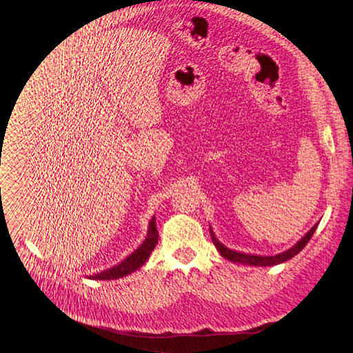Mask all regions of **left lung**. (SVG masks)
Segmentation results:
<instances>
[{
    "label": "left lung",
    "mask_w": 353,
    "mask_h": 353,
    "mask_svg": "<svg viewBox=\"0 0 353 353\" xmlns=\"http://www.w3.org/2000/svg\"><path fill=\"white\" fill-rule=\"evenodd\" d=\"M319 226V222L303 236L301 237L294 245H292L289 250L283 251V253H279L276 256H256V254H247V253H240V251L236 250H230L226 245H223L215 236L212 228L210 226V232H211V237L212 241L216 247V250L221 253V256L232 263H239L243 265H254V267H271V265H278L282 264L290 259H293L297 253H300L301 250L305 248V245L309 243V240L312 239V236L314 234L316 229Z\"/></svg>",
    "instance_id": "1"
}]
</instances>
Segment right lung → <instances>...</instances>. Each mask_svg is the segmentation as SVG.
<instances>
[{"instance_id": "obj_1", "label": "right lung", "mask_w": 353, "mask_h": 353, "mask_svg": "<svg viewBox=\"0 0 353 353\" xmlns=\"http://www.w3.org/2000/svg\"><path fill=\"white\" fill-rule=\"evenodd\" d=\"M159 234H158V229H157V218L152 216L149 222V228H148V233L146 237L143 240V243L131 253L125 260H123L120 264H117L116 267L102 271L94 275H89V279H99V281H112V279H117V278H123L125 275H130L131 272L137 271L138 268H141L146 260L149 259L150 253H152L157 243H158Z\"/></svg>"}]
</instances>
